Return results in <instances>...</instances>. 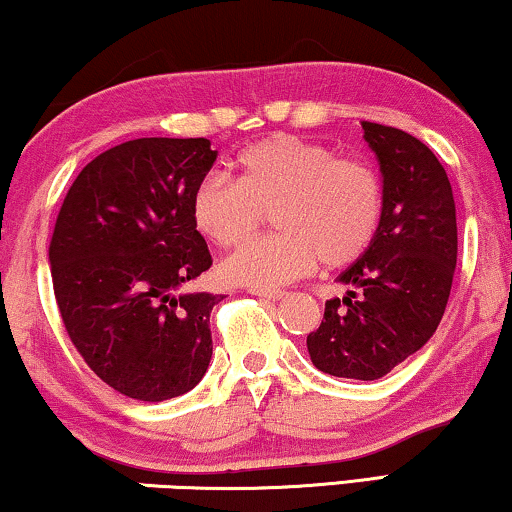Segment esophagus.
Wrapping results in <instances>:
<instances>
[{
  "instance_id": "obj_1",
  "label": "esophagus",
  "mask_w": 512,
  "mask_h": 512,
  "mask_svg": "<svg viewBox=\"0 0 512 512\" xmlns=\"http://www.w3.org/2000/svg\"><path fill=\"white\" fill-rule=\"evenodd\" d=\"M249 293L256 295V298H261V300H281L286 295L284 291H263V288H251Z\"/></svg>"
}]
</instances>
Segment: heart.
I'll return each mask as SVG.
<instances>
[{
    "instance_id": "heart-1",
    "label": "heart",
    "mask_w": 512,
    "mask_h": 512,
    "mask_svg": "<svg viewBox=\"0 0 512 512\" xmlns=\"http://www.w3.org/2000/svg\"><path fill=\"white\" fill-rule=\"evenodd\" d=\"M235 180L212 173L191 201L194 226L221 249L247 244L265 214L279 233L238 251L221 272L228 281L270 288L325 268H344L372 247L383 219V182L362 159L295 136H270L233 161Z\"/></svg>"
}]
</instances>
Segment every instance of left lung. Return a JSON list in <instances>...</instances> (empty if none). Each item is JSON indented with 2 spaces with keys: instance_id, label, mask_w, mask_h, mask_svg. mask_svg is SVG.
I'll list each match as a JSON object with an SVG mask.
<instances>
[{
  "instance_id": "obj_1",
  "label": "left lung",
  "mask_w": 512,
  "mask_h": 512,
  "mask_svg": "<svg viewBox=\"0 0 512 512\" xmlns=\"http://www.w3.org/2000/svg\"><path fill=\"white\" fill-rule=\"evenodd\" d=\"M362 129L383 173L381 228L339 274L351 291L325 302L307 348L325 374L374 381L439 328L457 263V219L446 170L425 143L383 124Z\"/></svg>"
}]
</instances>
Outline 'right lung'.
<instances>
[{
	"label": "right lung",
	"instance_id": "1",
	"mask_svg": "<svg viewBox=\"0 0 512 512\" xmlns=\"http://www.w3.org/2000/svg\"><path fill=\"white\" fill-rule=\"evenodd\" d=\"M207 138H136L92 159L59 207L48 258L64 328L87 367L138 402L180 397L212 358L224 295L180 293L212 265L191 201Z\"/></svg>",
	"mask_w": 512,
	"mask_h": 512
}]
</instances>
